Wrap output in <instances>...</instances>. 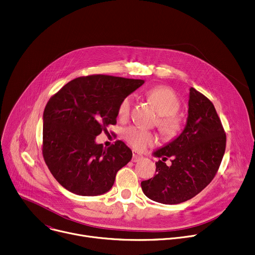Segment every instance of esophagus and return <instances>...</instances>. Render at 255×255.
<instances>
[{
    "mask_svg": "<svg viewBox=\"0 0 255 255\" xmlns=\"http://www.w3.org/2000/svg\"><path fill=\"white\" fill-rule=\"evenodd\" d=\"M140 159H142V155L138 154V152L136 150H133L132 151V161L133 162H137L139 161Z\"/></svg>",
    "mask_w": 255,
    "mask_h": 255,
    "instance_id": "1",
    "label": "esophagus"
}]
</instances>
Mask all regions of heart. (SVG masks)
Wrapping results in <instances>:
<instances>
[{"instance_id": "heart-1", "label": "heart", "mask_w": 255, "mask_h": 255, "mask_svg": "<svg viewBox=\"0 0 255 255\" xmlns=\"http://www.w3.org/2000/svg\"><path fill=\"white\" fill-rule=\"evenodd\" d=\"M147 96L161 115L159 120L161 129L168 135L175 134L180 127V120L176 115L180 107V101L176 93L170 88L159 86L150 89L147 92ZM131 101V96H127L121 101L118 109L119 117L126 118L129 115ZM123 137L130 145L139 150L144 149L146 146L154 144L157 141L155 134L136 126L126 128L123 131Z\"/></svg>"}]
</instances>
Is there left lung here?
Listing matches in <instances>:
<instances>
[{
    "mask_svg": "<svg viewBox=\"0 0 255 255\" xmlns=\"http://www.w3.org/2000/svg\"><path fill=\"white\" fill-rule=\"evenodd\" d=\"M226 133L211 101L190 89L186 123L177 136L154 151L162 158L156 163V174L141 181L143 194L162 204H179L211 182L226 150ZM173 156L171 166L162 161Z\"/></svg>",
    "mask_w": 255,
    "mask_h": 255,
    "instance_id": "1",
    "label": "left lung"
}]
</instances>
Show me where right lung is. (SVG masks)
<instances>
[{
    "mask_svg": "<svg viewBox=\"0 0 255 255\" xmlns=\"http://www.w3.org/2000/svg\"><path fill=\"white\" fill-rule=\"evenodd\" d=\"M143 83L105 75L80 77L49 99L43 114V156L64 189L79 196L112 189L132 150L121 140L106 148L95 139L117 123L121 101Z\"/></svg>",
    "mask_w": 255,
    "mask_h": 255,
    "instance_id": "add662e5",
    "label": "right lung"
}]
</instances>
